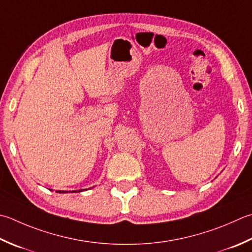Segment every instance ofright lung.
Instances as JSON below:
<instances>
[{
  "label": "right lung",
  "mask_w": 252,
  "mask_h": 252,
  "mask_svg": "<svg viewBox=\"0 0 252 252\" xmlns=\"http://www.w3.org/2000/svg\"><path fill=\"white\" fill-rule=\"evenodd\" d=\"M80 191H83V190H78V191H72V192H80ZM59 192V193H61V192H67V191H57Z\"/></svg>",
  "instance_id": "1"
}]
</instances>
